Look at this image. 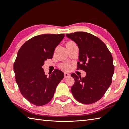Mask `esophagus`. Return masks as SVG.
<instances>
[{"label":"esophagus","mask_w":129,"mask_h":129,"mask_svg":"<svg viewBox=\"0 0 129 129\" xmlns=\"http://www.w3.org/2000/svg\"><path fill=\"white\" fill-rule=\"evenodd\" d=\"M64 78H68L70 76V74L68 73H64Z\"/></svg>","instance_id":"esophagus-1"}]
</instances>
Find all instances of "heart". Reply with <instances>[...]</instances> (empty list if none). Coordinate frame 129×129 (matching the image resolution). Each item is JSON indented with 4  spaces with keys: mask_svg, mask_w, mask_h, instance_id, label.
Wrapping results in <instances>:
<instances>
[{
    "mask_svg": "<svg viewBox=\"0 0 129 129\" xmlns=\"http://www.w3.org/2000/svg\"><path fill=\"white\" fill-rule=\"evenodd\" d=\"M70 42H72V41H70ZM69 67H70L69 65L66 64H63L62 66V68L63 69H69Z\"/></svg>",
    "mask_w": 129,
    "mask_h": 129,
    "instance_id": "b5f03b06",
    "label": "heart"
}]
</instances>
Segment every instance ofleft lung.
Here are the masks:
<instances>
[{
	"label": "left lung",
	"instance_id": "left-lung-1",
	"mask_svg": "<svg viewBox=\"0 0 129 129\" xmlns=\"http://www.w3.org/2000/svg\"><path fill=\"white\" fill-rule=\"evenodd\" d=\"M66 36L79 47L78 69L86 73L84 78L71 74L75 80L72 94L82 104L95 103L103 98L112 83L114 71L112 54L104 43L91 34L76 31Z\"/></svg>",
	"mask_w": 129,
	"mask_h": 129
}]
</instances>
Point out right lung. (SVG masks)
Instances as JSON below:
<instances>
[{
  "label": "right lung",
  "mask_w": 129,
  "mask_h": 129,
  "mask_svg": "<svg viewBox=\"0 0 129 129\" xmlns=\"http://www.w3.org/2000/svg\"><path fill=\"white\" fill-rule=\"evenodd\" d=\"M64 37V34L35 36L18 51L13 64L16 82L22 95L32 104L42 106L50 102L64 78L63 72L58 69L47 76L42 68L45 61L53 58L55 47Z\"/></svg>",
  "instance_id": "add662e5"
}]
</instances>
